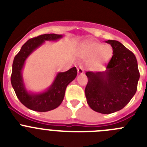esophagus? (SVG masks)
I'll use <instances>...</instances> for the list:
<instances>
[{
	"label": "esophagus",
	"instance_id": "obj_1",
	"mask_svg": "<svg viewBox=\"0 0 147 147\" xmlns=\"http://www.w3.org/2000/svg\"><path fill=\"white\" fill-rule=\"evenodd\" d=\"M77 72L79 74H83L84 72H85V70L83 68V67L82 65L79 66V67L77 68Z\"/></svg>",
	"mask_w": 147,
	"mask_h": 147
}]
</instances>
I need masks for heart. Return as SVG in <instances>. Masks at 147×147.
I'll return each mask as SVG.
<instances>
[{
    "mask_svg": "<svg viewBox=\"0 0 147 147\" xmlns=\"http://www.w3.org/2000/svg\"><path fill=\"white\" fill-rule=\"evenodd\" d=\"M113 54L111 45H102L96 42L83 44L80 50V56L83 59H89L88 65L93 68H99L107 64Z\"/></svg>",
    "mask_w": 147,
    "mask_h": 147,
    "instance_id": "1",
    "label": "heart"
}]
</instances>
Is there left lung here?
<instances>
[{
  "instance_id": "1",
  "label": "left lung",
  "mask_w": 147,
  "mask_h": 147,
  "mask_svg": "<svg viewBox=\"0 0 147 147\" xmlns=\"http://www.w3.org/2000/svg\"><path fill=\"white\" fill-rule=\"evenodd\" d=\"M111 45L113 56L102 72H86L88 79L85 96L96 112L110 114L124 108L137 90L140 74L134 54L117 40L105 41Z\"/></svg>"
}]
</instances>
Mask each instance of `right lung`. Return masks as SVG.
Segmentation results:
<instances>
[{"instance_id":"right-lung-1","label":"right lung","mask_w":147,"mask_h":147,"mask_svg":"<svg viewBox=\"0 0 147 147\" xmlns=\"http://www.w3.org/2000/svg\"><path fill=\"white\" fill-rule=\"evenodd\" d=\"M62 37V34H47L30 39L15 57L11 76V85L18 99L30 110L47 112L59 107L63 101L67 85L77 75L76 67H73L65 72L57 73L52 84L43 91L33 93L26 88L23 77V69L26 60L45 41H57Z\"/></svg>"}]
</instances>
